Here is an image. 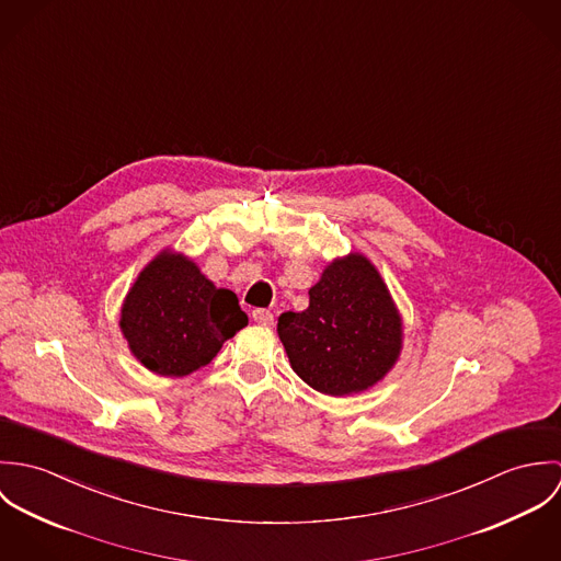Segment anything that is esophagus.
Returning <instances> with one entry per match:
<instances>
[{"label":"esophagus","instance_id":"1","mask_svg":"<svg viewBox=\"0 0 561 561\" xmlns=\"http://www.w3.org/2000/svg\"><path fill=\"white\" fill-rule=\"evenodd\" d=\"M252 320L261 325H272L274 323V313L267 311V309H254L252 311Z\"/></svg>","mask_w":561,"mask_h":561}]
</instances>
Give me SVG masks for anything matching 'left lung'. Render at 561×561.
Returning a JSON list of instances; mask_svg holds the SVG:
<instances>
[{"label":"left lung","mask_w":561,"mask_h":561,"mask_svg":"<svg viewBox=\"0 0 561 561\" xmlns=\"http://www.w3.org/2000/svg\"><path fill=\"white\" fill-rule=\"evenodd\" d=\"M309 298L307 311L278 318L294 371L325 396L376 385L401 347L400 318L376 267L360 254L334 261Z\"/></svg>","instance_id":"8db88e82"}]
</instances>
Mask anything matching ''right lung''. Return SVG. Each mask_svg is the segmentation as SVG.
<instances>
[{
	"instance_id": "obj_1",
	"label": "right lung",
	"mask_w": 561,
	"mask_h": 561,
	"mask_svg": "<svg viewBox=\"0 0 561 561\" xmlns=\"http://www.w3.org/2000/svg\"><path fill=\"white\" fill-rule=\"evenodd\" d=\"M245 323L231 289L214 287L192 261L168 252L138 276L121 318L136 358L160 376L205 367Z\"/></svg>"
}]
</instances>
